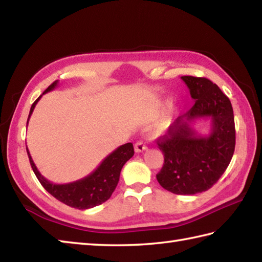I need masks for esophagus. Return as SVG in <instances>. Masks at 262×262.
I'll list each match as a JSON object with an SVG mask.
<instances>
[{"label":"esophagus","instance_id":"esophagus-1","mask_svg":"<svg viewBox=\"0 0 262 262\" xmlns=\"http://www.w3.org/2000/svg\"><path fill=\"white\" fill-rule=\"evenodd\" d=\"M134 147H135V152L136 153H141V152H144V151H146L147 150V147H146V145L144 144V143L143 142H137V143H135V145H134Z\"/></svg>","mask_w":262,"mask_h":262}]
</instances>
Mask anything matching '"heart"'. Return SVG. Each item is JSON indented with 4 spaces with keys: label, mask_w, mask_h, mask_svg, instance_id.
Returning <instances> with one entry per match:
<instances>
[{
    "label": "heart",
    "mask_w": 262,
    "mask_h": 262,
    "mask_svg": "<svg viewBox=\"0 0 262 262\" xmlns=\"http://www.w3.org/2000/svg\"><path fill=\"white\" fill-rule=\"evenodd\" d=\"M178 116L176 107H170V101H162L147 112L144 122L146 125H152V135L161 136L166 134L175 124Z\"/></svg>",
    "instance_id": "1"
}]
</instances>
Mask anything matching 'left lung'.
<instances>
[{
    "label": "left lung",
    "mask_w": 262,
    "mask_h": 262,
    "mask_svg": "<svg viewBox=\"0 0 262 262\" xmlns=\"http://www.w3.org/2000/svg\"><path fill=\"white\" fill-rule=\"evenodd\" d=\"M181 78L195 103L158 140L165 163L157 179L169 192L193 195L217 183L232 160L234 114L228 97L211 80L193 76ZM206 119L210 120V130L206 136L199 135L192 125Z\"/></svg>",
    "instance_id": "left-lung-1"
}]
</instances>
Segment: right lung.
Listing matches in <instances>:
<instances>
[{
    "instance_id": "add662e5",
    "label": "right lung",
    "mask_w": 262,
    "mask_h": 262,
    "mask_svg": "<svg viewBox=\"0 0 262 262\" xmlns=\"http://www.w3.org/2000/svg\"><path fill=\"white\" fill-rule=\"evenodd\" d=\"M58 83L59 80H55L34 102L32 107H30L27 125L29 118L32 116L35 106L40 100V97L45 93H48V92L53 91L58 86ZM27 153L30 166H32L36 177H37L39 183L42 184V186L51 195H53L56 200H59V201L67 204V206L79 210H85L99 206V204H102L106 200L110 199L111 194L114 193L115 188L118 185V182H119V176L122 167L134 156V147H133L132 143H126V144L117 147L114 152H111L109 156H106L103 159V161L100 163V166L93 172H91L90 175H87L84 178L78 179V181L68 184H54L48 181L38 171L28 148Z\"/></svg>"
}]
</instances>
